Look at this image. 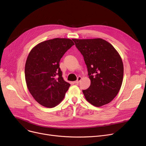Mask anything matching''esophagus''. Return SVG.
<instances>
[{
	"label": "esophagus",
	"mask_w": 146,
	"mask_h": 146,
	"mask_svg": "<svg viewBox=\"0 0 146 146\" xmlns=\"http://www.w3.org/2000/svg\"><path fill=\"white\" fill-rule=\"evenodd\" d=\"M81 79H82V78L80 77V76H79V77L78 78V79H77V80L74 81L73 83H74V84H78V83H79V82L81 80Z\"/></svg>",
	"instance_id": "obj_1"
}]
</instances>
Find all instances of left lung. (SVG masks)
I'll list each match as a JSON object with an SVG mask.
<instances>
[{
  "instance_id": "1",
  "label": "left lung",
  "mask_w": 146,
  "mask_h": 146,
  "mask_svg": "<svg viewBox=\"0 0 146 146\" xmlns=\"http://www.w3.org/2000/svg\"><path fill=\"white\" fill-rule=\"evenodd\" d=\"M83 56L88 68L90 85L83 90L86 100L95 106L110 103L122 85L124 66L113 46L101 38L73 39Z\"/></svg>"
}]
</instances>
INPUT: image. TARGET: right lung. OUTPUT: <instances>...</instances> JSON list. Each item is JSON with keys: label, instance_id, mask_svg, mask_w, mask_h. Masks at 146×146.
<instances>
[{"label": "right lung", "instance_id": "obj_1", "mask_svg": "<svg viewBox=\"0 0 146 146\" xmlns=\"http://www.w3.org/2000/svg\"><path fill=\"white\" fill-rule=\"evenodd\" d=\"M74 45L67 38H54L36 45L30 51L25 67L28 89L40 105L52 108L64 98L70 83L64 80L60 61Z\"/></svg>", "mask_w": 146, "mask_h": 146}]
</instances>
